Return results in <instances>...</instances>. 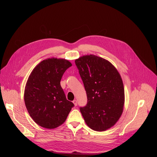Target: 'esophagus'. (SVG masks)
Masks as SVG:
<instances>
[{
    "label": "esophagus",
    "instance_id": "esophagus-1",
    "mask_svg": "<svg viewBox=\"0 0 157 157\" xmlns=\"http://www.w3.org/2000/svg\"><path fill=\"white\" fill-rule=\"evenodd\" d=\"M73 104H75V106H76L77 105H78V102H77V101L75 99V100H74L73 101Z\"/></svg>",
    "mask_w": 157,
    "mask_h": 157
}]
</instances>
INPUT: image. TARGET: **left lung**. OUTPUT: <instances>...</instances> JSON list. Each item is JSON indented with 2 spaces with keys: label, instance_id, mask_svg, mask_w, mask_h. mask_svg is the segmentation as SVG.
I'll list each match as a JSON object with an SVG mask.
<instances>
[{
  "label": "left lung",
  "instance_id": "left-lung-1",
  "mask_svg": "<svg viewBox=\"0 0 157 157\" xmlns=\"http://www.w3.org/2000/svg\"><path fill=\"white\" fill-rule=\"evenodd\" d=\"M87 94L80 111L85 122L95 131H104L119 119L124 104V87L120 74L107 60L86 55L75 60Z\"/></svg>",
  "mask_w": 157,
  "mask_h": 157
}]
</instances>
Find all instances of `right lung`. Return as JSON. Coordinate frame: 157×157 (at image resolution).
Listing matches in <instances>:
<instances>
[{"label":"right lung","mask_w":157,"mask_h":157,"mask_svg":"<svg viewBox=\"0 0 157 157\" xmlns=\"http://www.w3.org/2000/svg\"><path fill=\"white\" fill-rule=\"evenodd\" d=\"M71 66L66 59L49 58L40 62L31 73L24 101L30 116L38 125L47 128L61 125L74 107L60 85L64 73Z\"/></svg>","instance_id":"add662e5"}]
</instances>
